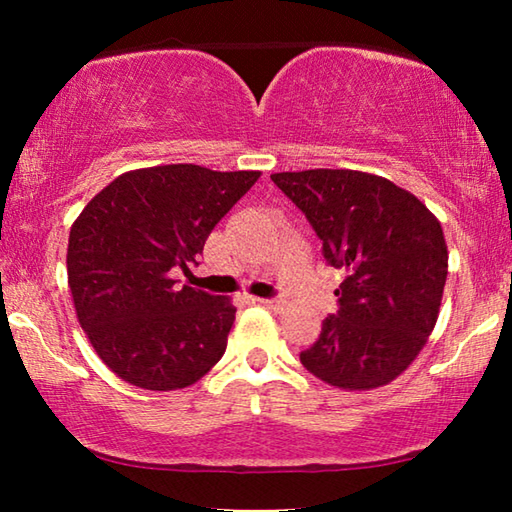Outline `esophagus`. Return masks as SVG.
<instances>
[{
  "mask_svg": "<svg viewBox=\"0 0 512 512\" xmlns=\"http://www.w3.org/2000/svg\"><path fill=\"white\" fill-rule=\"evenodd\" d=\"M255 302H259V305H264L268 309H282L284 307L282 298H255Z\"/></svg>",
  "mask_w": 512,
  "mask_h": 512,
  "instance_id": "esophagus-1",
  "label": "esophagus"
}]
</instances>
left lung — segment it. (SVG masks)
<instances>
[{
	"label": "left lung",
	"instance_id": "left-lung-1",
	"mask_svg": "<svg viewBox=\"0 0 512 512\" xmlns=\"http://www.w3.org/2000/svg\"><path fill=\"white\" fill-rule=\"evenodd\" d=\"M307 216L327 264L343 268L339 311L300 352L311 375L345 391L391 384L438 320L447 244L427 205L391 180L352 169L273 173Z\"/></svg>",
	"mask_w": 512,
	"mask_h": 512
}]
</instances>
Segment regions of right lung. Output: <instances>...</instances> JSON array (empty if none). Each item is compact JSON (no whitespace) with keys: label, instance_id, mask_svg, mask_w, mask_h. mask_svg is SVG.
<instances>
[{"label":"right lung","instance_id":"1","mask_svg":"<svg viewBox=\"0 0 512 512\" xmlns=\"http://www.w3.org/2000/svg\"><path fill=\"white\" fill-rule=\"evenodd\" d=\"M259 171L164 164L121 173L69 230L67 282L99 359L128 384L178 391L219 363L237 307L183 284Z\"/></svg>","mask_w":512,"mask_h":512}]
</instances>
